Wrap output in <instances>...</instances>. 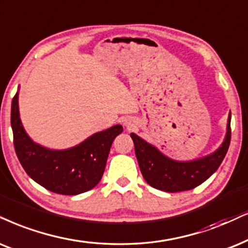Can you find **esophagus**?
Returning <instances> with one entry per match:
<instances>
[{"label": "esophagus", "instance_id": "1", "mask_svg": "<svg viewBox=\"0 0 248 248\" xmlns=\"http://www.w3.org/2000/svg\"><path fill=\"white\" fill-rule=\"evenodd\" d=\"M134 124H134L133 119L128 118V119H126V120H124V126H126L127 128H133Z\"/></svg>", "mask_w": 248, "mask_h": 248}]
</instances>
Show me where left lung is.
I'll return each mask as SVG.
<instances>
[{
    "mask_svg": "<svg viewBox=\"0 0 248 248\" xmlns=\"http://www.w3.org/2000/svg\"><path fill=\"white\" fill-rule=\"evenodd\" d=\"M231 113L228 118L224 142L212 155L192 161H176L168 158L156 147L131 133L135 155L144 180L155 189L166 192H180L194 189L217 170L227 155L231 140Z\"/></svg>",
    "mask_w": 248,
    "mask_h": 248,
    "instance_id": "8db88e82",
    "label": "left lung"
}]
</instances>
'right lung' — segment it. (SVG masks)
<instances>
[{"instance_id": "obj_1", "label": "right lung", "mask_w": 248, "mask_h": 248, "mask_svg": "<svg viewBox=\"0 0 248 248\" xmlns=\"http://www.w3.org/2000/svg\"><path fill=\"white\" fill-rule=\"evenodd\" d=\"M11 127L16 155L28 176L46 190L66 196L83 193L99 183L112 143L124 130L121 124H115L71 149L49 150L34 143L25 131L18 93L11 104Z\"/></svg>"}]
</instances>
